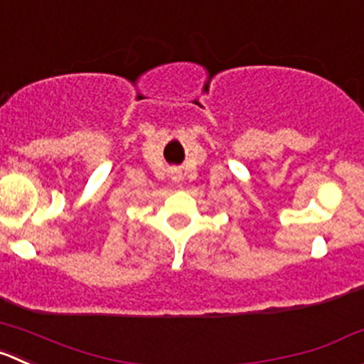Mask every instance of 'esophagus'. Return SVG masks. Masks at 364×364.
I'll return each mask as SVG.
<instances>
[{
  "mask_svg": "<svg viewBox=\"0 0 364 364\" xmlns=\"http://www.w3.org/2000/svg\"><path fill=\"white\" fill-rule=\"evenodd\" d=\"M172 179H174V181H179V179H181V176H179L178 172H172Z\"/></svg>",
  "mask_w": 364,
  "mask_h": 364,
  "instance_id": "1",
  "label": "esophagus"
}]
</instances>
